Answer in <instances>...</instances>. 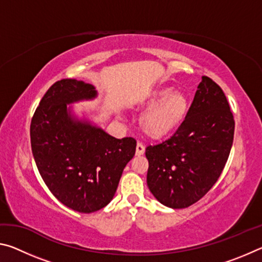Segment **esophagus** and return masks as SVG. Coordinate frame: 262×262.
I'll list each match as a JSON object with an SVG mask.
<instances>
[{
  "label": "esophagus",
  "instance_id": "1",
  "mask_svg": "<svg viewBox=\"0 0 262 262\" xmlns=\"http://www.w3.org/2000/svg\"><path fill=\"white\" fill-rule=\"evenodd\" d=\"M144 150H145L144 145L139 142V143H137V145H136V156H141V155H143Z\"/></svg>",
  "mask_w": 262,
  "mask_h": 262
}]
</instances>
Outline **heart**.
<instances>
[{
	"label": "heart",
	"mask_w": 262,
	"mask_h": 262,
	"mask_svg": "<svg viewBox=\"0 0 262 262\" xmlns=\"http://www.w3.org/2000/svg\"><path fill=\"white\" fill-rule=\"evenodd\" d=\"M150 107L142 114L140 125L145 135L163 139L171 135L185 121L189 111V99L183 92H172L171 88L152 91L145 100Z\"/></svg>",
	"instance_id": "1"
}]
</instances>
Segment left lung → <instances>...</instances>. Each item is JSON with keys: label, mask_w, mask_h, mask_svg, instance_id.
Segmentation results:
<instances>
[{"label": "left lung", "mask_w": 262, "mask_h": 262, "mask_svg": "<svg viewBox=\"0 0 262 262\" xmlns=\"http://www.w3.org/2000/svg\"><path fill=\"white\" fill-rule=\"evenodd\" d=\"M233 134V115L223 90L202 76L181 126L170 139L145 149L150 192L173 209L198 202L219 180Z\"/></svg>", "instance_id": "left-lung-1"}]
</instances>
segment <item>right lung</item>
<instances>
[{
  "mask_svg": "<svg viewBox=\"0 0 262 262\" xmlns=\"http://www.w3.org/2000/svg\"><path fill=\"white\" fill-rule=\"evenodd\" d=\"M96 97L92 84L57 81L42 97L30 127L34 161L48 189L64 206L84 214L108 205L136 150L133 137L115 139L78 119L68 106Z\"/></svg>",
  "mask_w": 262,
  "mask_h": 262,
  "instance_id": "right-lung-1",
  "label": "right lung"
}]
</instances>
